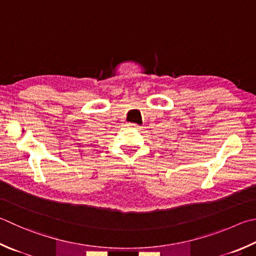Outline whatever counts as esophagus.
Masks as SVG:
<instances>
[{
	"label": "esophagus",
	"instance_id": "1",
	"mask_svg": "<svg viewBox=\"0 0 256 256\" xmlns=\"http://www.w3.org/2000/svg\"><path fill=\"white\" fill-rule=\"evenodd\" d=\"M128 128H136V130H140V128H141L140 125L134 124V123H128Z\"/></svg>",
	"mask_w": 256,
	"mask_h": 256
}]
</instances>
